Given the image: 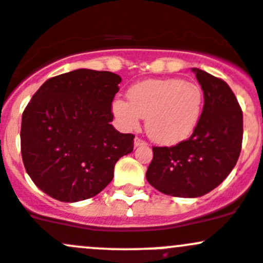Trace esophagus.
Returning <instances> with one entry per match:
<instances>
[{"label": "esophagus", "instance_id": "34e87169", "mask_svg": "<svg viewBox=\"0 0 263 263\" xmlns=\"http://www.w3.org/2000/svg\"><path fill=\"white\" fill-rule=\"evenodd\" d=\"M134 145H135V147H139V146H145V145H147V144L144 141V140L140 139V137H136L134 141Z\"/></svg>", "mask_w": 263, "mask_h": 263}]
</instances>
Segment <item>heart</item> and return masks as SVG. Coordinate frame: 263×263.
I'll use <instances>...</instances> for the list:
<instances>
[{
	"instance_id": "b5f03b06",
	"label": "heart",
	"mask_w": 263,
	"mask_h": 263,
	"mask_svg": "<svg viewBox=\"0 0 263 263\" xmlns=\"http://www.w3.org/2000/svg\"><path fill=\"white\" fill-rule=\"evenodd\" d=\"M128 102L116 99L113 116L122 128L136 129L141 118L153 141L176 145L188 139L200 122L203 91L195 82L182 79H150L129 87Z\"/></svg>"
}]
</instances>
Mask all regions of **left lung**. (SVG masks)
I'll list each match as a JSON object with an SVG mask.
<instances>
[{"mask_svg": "<svg viewBox=\"0 0 263 263\" xmlns=\"http://www.w3.org/2000/svg\"><path fill=\"white\" fill-rule=\"evenodd\" d=\"M203 91V109L191 137L172 147H153L147 182L174 197H201L216 188L242 150L243 113L229 85L192 68Z\"/></svg>", "mask_w": 263, "mask_h": 263, "instance_id": "8db88e82", "label": "left lung"}]
</instances>
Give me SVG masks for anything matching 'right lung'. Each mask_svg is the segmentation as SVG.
<instances>
[{"mask_svg":"<svg viewBox=\"0 0 263 263\" xmlns=\"http://www.w3.org/2000/svg\"><path fill=\"white\" fill-rule=\"evenodd\" d=\"M121 76L79 68L49 79L21 118V156L39 190L62 202L102 192L119 158L132 153L135 136L110 124Z\"/></svg>","mask_w":263,"mask_h":263,"instance_id":"right-lung-1","label":"right lung"}]
</instances>
